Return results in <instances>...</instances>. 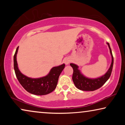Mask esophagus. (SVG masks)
<instances>
[{
    "mask_svg": "<svg viewBox=\"0 0 125 125\" xmlns=\"http://www.w3.org/2000/svg\"><path fill=\"white\" fill-rule=\"evenodd\" d=\"M70 61H71V60L69 59H65L64 60V62H65V64H66V65H68V64H69V63L70 62Z\"/></svg>",
    "mask_w": 125,
    "mask_h": 125,
    "instance_id": "1",
    "label": "esophagus"
}]
</instances>
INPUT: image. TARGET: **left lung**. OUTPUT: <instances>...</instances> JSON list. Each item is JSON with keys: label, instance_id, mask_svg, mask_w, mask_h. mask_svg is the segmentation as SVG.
Listing matches in <instances>:
<instances>
[{"label": "left lung", "instance_id": "8db88e82", "mask_svg": "<svg viewBox=\"0 0 125 125\" xmlns=\"http://www.w3.org/2000/svg\"><path fill=\"white\" fill-rule=\"evenodd\" d=\"M107 44L109 46V49H110L112 60L111 65L109 70L104 76L97 78H94V79L87 78L83 76V74H81L80 71L78 69V66L77 65L72 64V63L70 64L73 69V73L72 76L73 81L74 83L75 86L78 89L83 90V91H94V90L100 88L107 81V80L110 77L113 69V66L114 59L110 45H109L108 42H107Z\"/></svg>", "mask_w": 125, "mask_h": 125}]
</instances>
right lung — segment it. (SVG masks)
I'll return each mask as SVG.
<instances>
[{
  "label": "right lung",
  "mask_w": 125,
  "mask_h": 125,
  "mask_svg": "<svg viewBox=\"0 0 125 125\" xmlns=\"http://www.w3.org/2000/svg\"><path fill=\"white\" fill-rule=\"evenodd\" d=\"M19 47L13 56V66L15 74L21 86L29 93L35 95H46L53 91L57 86L58 80L65 65L63 64L51 69L49 74L45 77L32 78L22 74L19 69L16 61V54Z\"/></svg>",
  "instance_id": "obj_1"
}]
</instances>
